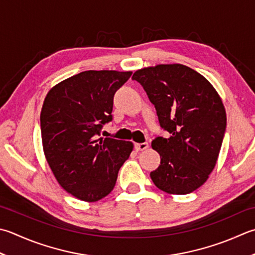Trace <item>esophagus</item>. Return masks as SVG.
Listing matches in <instances>:
<instances>
[{
    "label": "esophagus",
    "instance_id": "esophagus-1",
    "mask_svg": "<svg viewBox=\"0 0 255 255\" xmlns=\"http://www.w3.org/2000/svg\"><path fill=\"white\" fill-rule=\"evenodd\" d=\"M148 147H149L148 142H141V143H136V144H134V148H136L137 151L146 150V149H148Z\"/></svg>",
    "mask_w": 255,
    "mask_h": 255
}]
</instances>
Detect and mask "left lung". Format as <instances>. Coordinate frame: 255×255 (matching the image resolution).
<instances>
[{
  "mask_svg": "<svg viewBox=\"0 0 255 255\" xmlns=\"http://www.w3.org/2000/svg\"><path fill=\"white\" fill-rule=\"evenodd\" d=\"M154 105L162 130L151 146L160 166L150 172L154 186L171 194H188L207 181L220 152L227 127L226 109L202 75L181 64L139 69L132 76Z\"/></svg>",
  "mask_w": 255,
  "mask_h": 255,
  "instance_id": "obj_1",
  "label": "left lung"
}]
</instances>
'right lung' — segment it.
<instances>
[{
    "instance_id": "right-lung-1",
    "label": "right lung",
    "mask_w": 255,
    "mask_h": 255,
    "mask_svg": "<svg viewBox=\"0 0 255 255\" xmlns=\"http://www.w3.org/2000/svg\"><path fill=\"white\" fill-rule=\"evenodd\" d=\"M131 72L86 71L48 92L41 113L45 157L64 190L95 202L116 184L118 171L132 151L130 141L101 138L113 121L116 92Z\"/></svg>"
}]
</instances>
